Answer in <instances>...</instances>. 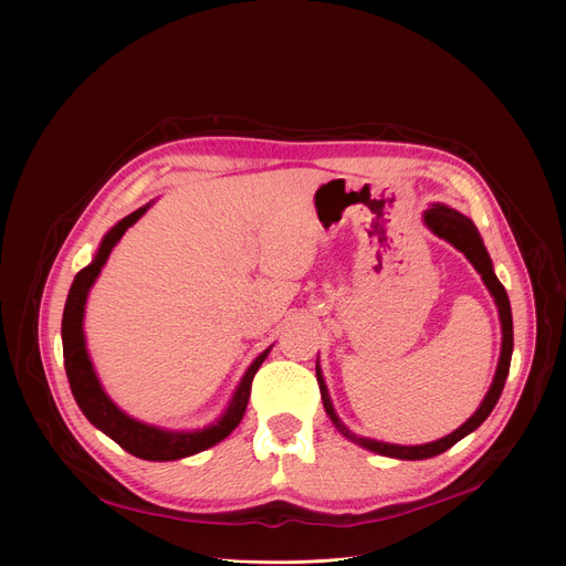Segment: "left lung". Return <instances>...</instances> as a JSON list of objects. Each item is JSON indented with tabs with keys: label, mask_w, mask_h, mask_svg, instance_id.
I'll return each instance as SVG.
<instances>
[{
	"label": "left lung",
	"mask_w": 566,
	"mask_h": 566,
	"mask_svg": "<svg viewBox=\"0 0 566 566\" xmlns=\"http://www.w3.org/2000/svg\"><path fill=\"white\" fill-rule=\"evenodd\" d=\"M424 224L444 241L452 243L459 252L465 254V259L474 265V271H478L486 284V289L491 291V295L495 298L497 312H500V323H502V348H500V360H497V369H495V378L491 382V388L484 397V401L480 403V408L474 410L472 418L468 422H463L457 431H452L450 436H444L440 440L427 442V444H392V442H380V440H371V438H360L350 433L344 422L337 418V412L333 408L328 388H325V380L321 374V367L316 363V380H318V388H321V399H323V408L328 412L331 422L353 442H358L360 448L382 454V457H392V459H403V461H420V459H431L442 454L444 450H450L452 444H457L461 438H465L468 433H472L478 429L489 415L495 408L502 388H504V380H507L510 374V365H512V350H514V323H512V307H510V298H507V291L500 284V280L493 273V263L491 256L484 248L482 235L478 231V227L472 224L470 218L461 216L459 211L450 206H442V203H433L431 208L424 211Z\"/></svg>",
	"instance_id": "1"
}]
</instances>
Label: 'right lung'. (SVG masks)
I'll return each instance as SVG.
<instances>
[{"instance_id": "obj_1", "label": "right lung", "mask_w": 566, "mask_h": 566, "mask_svg": "<svg viewBox=\"0 0 566 566\" xmlns=\"http://www.w3.org/2000/svg\"><path fill=\"white\" fill-rule=\"evenodd\" d=\"M148 206L151 203L137 208L135 213L126 216L122 222H116L105 233L94 261L86 268H82V271L75 275L71 291H69V298H66L64 318H62L64 365H66V376L71 382V392L88 422H92L96 429H101L105 436H109L116 444H122V448L126 452H130L133 457H139L146 461H176V459H186V457H192L197 452L213 448V444L224 440L238 424H241L248 401H250L252 378L259 371L261 363L268 358L271 348H265L259 358L248 367V371L241 378V382H238V388H235V392L229 401V408L224 410L222 418L216 424L199 429V431H167V429L137 422L105 395L103 385L94 371V365H92V360H88L84 331H82L86 295H88V289L94 286L96 277L101 275V268L105 265L114 245L122 241L126 229L133 227L146 213Z\"/></svg>"}]
</instances>
